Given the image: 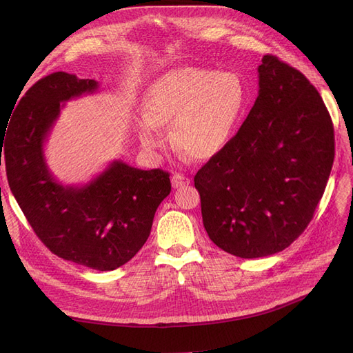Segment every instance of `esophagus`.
I'll return each mask as SVG.
<instances>
[{
    "mask_svg": "<svg viewBox=\"0 0 353 353\" xmlns=\"http://www.w3.org/2000/svg\"><path fill=\"white\" fill-rule=\"evenodd\" d=\"M172 187L174 188H181V187H185L190 184V178L184 176L183 174H174L172 175Z\"/></svg>",
    "mask_w": 353,
    "mask_h": 353,
    "instance_id": "1",
    "label": "esophagus"
}]
</instances>
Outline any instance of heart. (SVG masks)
Listing matches in <instances>:
<instances>
[{
	"mask_svg": "<svg viewBox=\"0 0 353 353\" xmlns=\"http://www.w3.org/2000/svg\"><path fill=\"white\" fill-rule=\"evenodd\" d=\"M249 92L237 72L181 66L165 72L148 88L145 113L137 122L148 148L163 144L162 125H170V141L191 160H209L228 144L248 105Z\"/></svg>",
	"mask_w": 353,
	"mask_h": 353,
	"instance_id": "obj_1",
	"label": "heart"
}]
</instances>
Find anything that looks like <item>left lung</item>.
<instances>
[{"instance_id":"8db88e82","label":"left lung","mask_w":353,"mask_h":353,"mask_svg":"<svg viewBox=\"0 0 353 353\" xmlns=\"http://www.w3.org/2000/svg\"><path fill=\"white\" fill-rule=\"evenodd\" d=\"M239 132L194 176L203 225L244 259L288 248L307 227L334 160V128L305 74L266 54Z\"/></svg>"}]
</instances>
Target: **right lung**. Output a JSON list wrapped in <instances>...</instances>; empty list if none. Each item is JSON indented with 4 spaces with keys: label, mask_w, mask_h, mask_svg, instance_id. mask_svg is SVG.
I'll return each mask as SVG.
<instances>
[{
    "label": "right lung",
    "mask_w": 353,
    "mask_h": 353,
    "mask_svg": "<svg viewBox=\"0 0 353 353\" xmlns=\"http://www.w3.org/2000/svg\"><path fill=\"white\" fill-rule=\"evenodd\" d=\"M97 90L99 82L66 72L39 79L16 105L0 152L8 185L38 239L65 261L113 271L131 261L150 236L170 179L162 169L141 170L114 160L82 187L57 183L44 143L61 103Z\"/></svg>",
    "instance_id": "add662e5"
}]
</instances>
